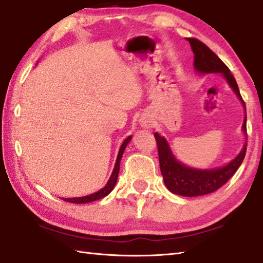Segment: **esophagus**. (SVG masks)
I'll return each mask as SVG.
<instances>
[{
    "instance_id": "esophagus-1",
    "label": "esophagus",
    "mask_w": 263,
    "mask_h": 263,
    "mask_svg": "<svg viewBox=\"0 0 263 263\" xmlns=\"http://www.w3.org/2000/svg\"><path fill=\"white\" fill-rule=\"evenodd\" d=\"M140 124H141L143 127H148V126H151V122L147 121V120H142V121L140 122Z\"/></svg>"
}]
</instances>
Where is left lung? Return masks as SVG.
<instances>
[{
    "instance_id": "obj_1",
    "label": "left lung",
    "mask_w": 263,
    "mask_h": 263,
    "mask_svg": "<svg viewBox=\"0 0 263 263\" xmlns=\"http://www.w3.org/2000/svg\"><path fill=\"white\" fill-rule=\"evenodd\" d=\"M187 41H189L195 54L194 67L196 71L200 74H222L231 89L234 90L236 96L238 97V99L243 104L246 114L245 102L239 93V89L237 83H236L235 77L230 73L228 67L223 64V61L208 45L200 42L199 40L187 39ZM243 131L244 133L246 132V117L243 124ZM154 137L156 138L159 167H161L164 183L171 193L186 197L203 196V195L211 194L222 187L240 166L245 157L246 145H248V143H245L241 152L227 165L211 170H198L188 167L177 161L165 138L159 136L157 132L154 135Z\"/></svg>"
}]
</instances>
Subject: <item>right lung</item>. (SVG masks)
I'll use <instances>...</instances> for the list:
<instances>
[{"mask_svg": "<svg viewBox=\"0 0 263 263\" xmlns=\"http://www.w3.org/2000/svg\"><path fill=\"white\" fill-rule=\"evenodd\" d=\"M131 136L127 137L124 142L122 143V146L120 148V152H118V155H117V159H116V163H115V166H114V170H112V173L111 176L109 178V180H108V182L106 186L100 189L99 192H97L95 194H91L89 195V196H84V197H75V198H63V200H66V202H69V203H75V204H84V203H90V202H95V200H98L100 199L102 197L107 196L108 194H109L112 189H114L115 184H116V181H117V177H118V172H120V162H121V158H122V155L123 153H124L125 148L127 146V143L130 142L131 140Z\"/></svg>", "mask_w": 263, "mask_h": 263, "instance_id": "1", "label": "right lung"}]
</instances>
